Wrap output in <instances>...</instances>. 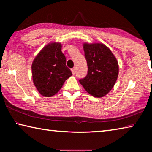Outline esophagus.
Segmentation results:
<instances>
[{
    "label": "esophagus",
    "instance_id": "esophagus-1",
    "mask_svg": "<svg viewBox=\"0 0 152 152\" xmlns=\"http://www.w3.org/2000/svg\"><path fill=\"white\" fill-rule=\"evenodd\" d=\"M72 72L73 75H75V73H76V70H75V69H74V68L72 69Z\"/></svg>",
    "mask_w": 152,
    "mask_h": 152
}]
</instances>
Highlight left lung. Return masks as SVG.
Returning <instances> with one entry per match:
<instances>
[{"label": "left lung", "mask_w": 152, "mask_h": 152, "mask_svg": "<svg viewBox=\"0 0 152 152\" xmlns=\"http://www.w3.org/2000/svg\"><path fill=\"white\" fill-rule=\"evenodd\" d=\"M83 48L88 73L85 78L80 80V83L92 96H104L117 81L119 74L117 59L110 49L102 43H85Z\"/></svg>", "instance_id": "left-lung-1"}]
</instances>
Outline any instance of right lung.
<instances>
[{"instance_id":"right-lung-1","label":"right lung","mask_w":152,"mask_h":152,"mask_svg":"<svg viewBox=\"0 0 152 152\" xmlns=\"http://www.w3.org/2000/svg\"><path fill=\"white\" fill-rule=\"evenodd\" d=\"M66 64V59L61 52L60 43H49L35 58L31 66L33 81L42 96L55 95L64 82L72 75Z\"/></svg>"}]
</instances>
